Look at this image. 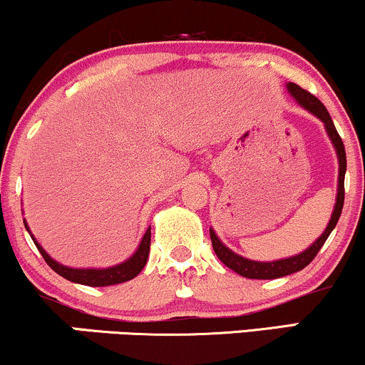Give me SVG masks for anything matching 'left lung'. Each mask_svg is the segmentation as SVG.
Here are the masks:
<instances>
[{
    "instance_id": "obj_1",
    "label": "left lung",
    "mask_w": 365,
    "mask_h": 365,
    "mask_svg": "<svg viewBox=\"0 0 365 365\" xmlns=\"http://www.w3.org/2000/svg\"><path fill=\"white\" fill-rule=\"evenodd\" d=\"M287 89L290 92V96L295 99L304 110H307L309 113H312L314 116H317L322 123H324L326 132H328L331 142H333L334 150H336L338 156V165H340V171H338V194H336V204H334L333 215H331V220L326 230L322 232V235L317 238L316 242L311 247L304 250V252L292 255V257L287 259H279V261H273V262H259V261H250V259L242 257L230 250L223 242L217 238L215 233V230H209L211 233V242H212V249L217 255L221 262L225 264L226 267L233 269L235 273H238L244 278H250V279H274V278H282V276H288L297 273V271L304 269L307 264L312 262V259L316 257L317 252L321 250V247L324 245V242L328 240L329 233L333 232V228L336 226L338 220H340L341 209H343V200H345V171H346V154H345V145H343L341 137L338 135L336 128H334L333 120H331L328 110L324 108L319 99L316 96H312L311 92H307L302 89L297 83L288 82Z\"/></svg>"
}]
</instances>
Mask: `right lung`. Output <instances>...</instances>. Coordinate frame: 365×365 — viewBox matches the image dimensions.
<instances>
[{"mask_svg":"<svg viewBox=\"0 0 365 365\" xmlns=\"http://www.w3.org/2000/svg\"><path fill=\"white\" fill-rule=\"evenodd\" d=\"M24 225L25 228H27V232L31 233L27 221L25 220H24ZM31 237L32 240H34L37 249H39L41 255L44 257V261L48 262V266L51 267L54 273L63 276V278L68 279V282L87 284V287H110V284L125 283L128 282V279L135 278V276L144 269L145 262H148V257H149V249H150V226H149L148 232H145L144 237H142L137 250L133 252L132 257L127 259V261L116 264V266H111V267H104V269H96V267H91V269H82L81 267V269H78V267L63 266V264L54 261L51 255L41 247V244H37V240L32 233Z\"/></svg>","mask_w":365,"mask_h":365,"instance_id":"add662e5","label":"right lung"}]
</instances>
